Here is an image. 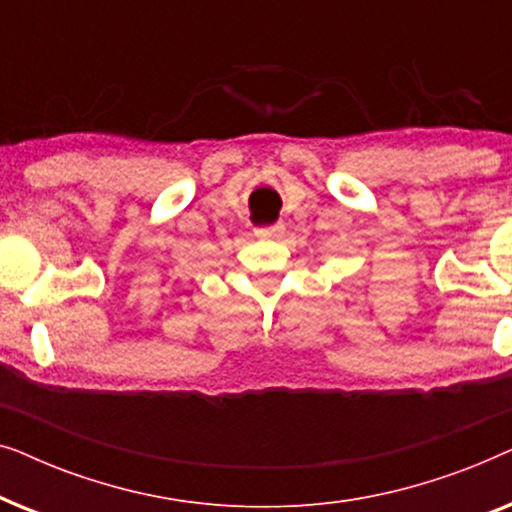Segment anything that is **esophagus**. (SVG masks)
Instances as JSON below:
<instances>
[{
	"mask_svg": "<svg viewBox=\"0 0 512 512\" xmlns=\"http://www.w3.org/2000/svg\"><path fill=\"white\" fill-rule=\"evenodd\" d=\"M258 237H282L284 235V223H272V226L256 228Z\"/></svg>",
	"mask_w": 512,
	"mask_h": 512,
	"instance_id": "esophagus-1",
	"label": "esophagus"
}]
</instances>
